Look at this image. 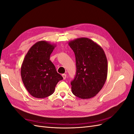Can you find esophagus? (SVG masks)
I'll return each mask as SVG.
<instances>
[{"label":"esophagus","mask_w":134,"mask_h":134,"mask_svg":"<svg viewBox=\"0 0 134 134\" xmlns=\"http://www.w3.org/2000/svg\"><path fill=\"white\" fill-rule=\"evenodd\" d=\"M62 76H63V78L64 79H65L66 78V74H62Z\"/></svg>","instance_id":"1"}]
</instances>
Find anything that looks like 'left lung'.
Returning a JSON list of instances; mask_svg holds the SVG:
<instances>
[{
	"label": "left lung",
	"mask_w": 134,
	"mask_h": 134,
	"mask_svg": "<svg viewBox=\"0 0 134 134\" xmlns=\"http://www.w3.org/2000/svg\"><path fill=\"white\" fill-rule=\"evenodd\" d=\"M76 60V72L71 81L73 94L81 99L94 97L106 82L108 64L103 48L92 40L81 37L69 42Z\"/></svg>",
	"instance_id": "8db88e82"
}]
</instances>
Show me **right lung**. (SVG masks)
<instances>
[{"instance_id":"add662e5","label":"right lung","mask_w":134,"mask_h":134,"mask_svg":"<svg viewBox=\"0 0 134 134\" xmlns=\"http://www.w3.org/2000/svg\"><path fill=\"white\" fill-rule=\"evenodd\" d=\"M56 44L46 41L35 43L27 52L21 66V78L27 91L35 98H43L54 92L63 79L50 60Z\"/></svg>"}]
</instances>
